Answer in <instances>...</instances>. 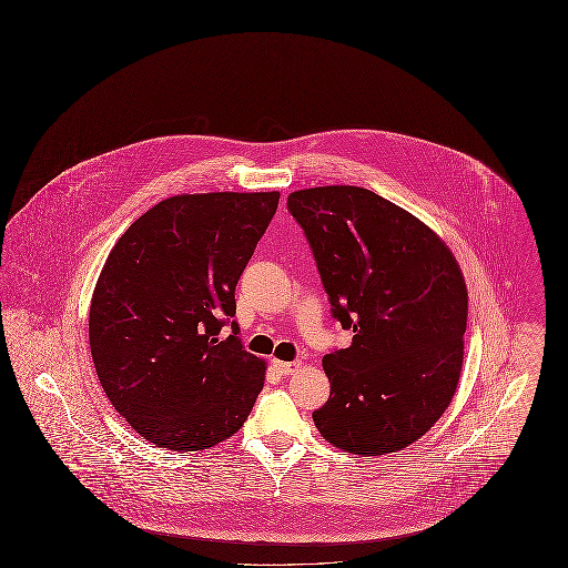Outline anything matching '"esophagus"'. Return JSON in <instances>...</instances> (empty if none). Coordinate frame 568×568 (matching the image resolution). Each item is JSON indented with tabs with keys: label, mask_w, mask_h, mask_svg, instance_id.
Listing matches in <instances>:
<instances>
[{
	"label": "esophagus",
	"mask_w": 568,
	"mask_h": 568,
	"mask_svg": "<svg viewBox=\"0 0 568 568\" xmlns=\"http://www.w3.org/2000/svg\"><path fill=\"white\" fill-rule=\"evenodd\" d=\"M272 366L281 373V375H292L302 366V362H281V359H272Z\"/></svg>",
	"instance_id": "1"
}]
</instances>
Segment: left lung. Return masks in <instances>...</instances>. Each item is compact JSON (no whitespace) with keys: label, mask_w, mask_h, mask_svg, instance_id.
<instances>
[{"label":"left lung","mask_w":568,"mask_h":568,"mask_svg":"<svg viewBox=\"0 0 568 568\" xmlns=\"http://www.w3.org/2000/svg\"><path fill=\"white\" fill-rule=\"evenodd\" d=\"M332 315L353 329L324 355L329 398L313 413L325 440L357 456L400 452L452 403L464 359L468 292L449 246L375 191L290 193Z\"/></svg>","instance_id":"obj_1"}]
</instances>
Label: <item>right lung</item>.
<instances>
[{
    "instance_id": "right-lung-1",
    "label": "right lung",
    "mask_w": 568,
    "mask_h": 568,
    "mask_svg": "<svg viewBox=\"0 0 568 568\" xmlns=\"http://www.w3.org/2000/svg\"><path fill=\"white\" fill-rule=\"evenodd\" d=\"M278 191L172 195L110 251L89 308L98 378L121 417L158 447L200 452L243 428L266 362L244 352L236 283Z\"/></svg>"
}]
</instances>
